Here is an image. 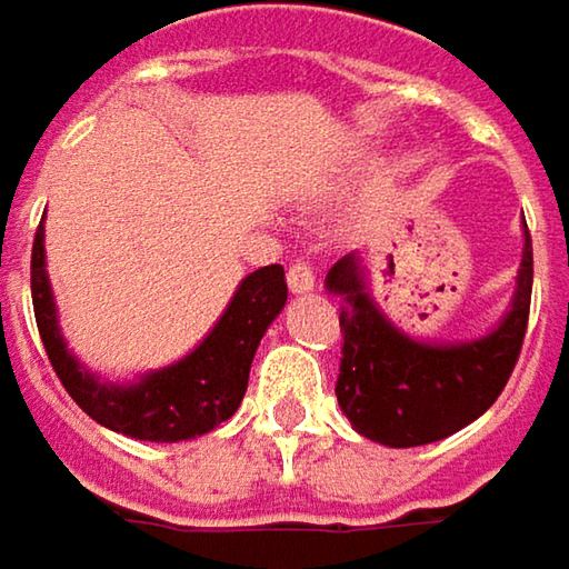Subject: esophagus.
<instances>
[{
    "label": "esophagus",
    "mask_w": 569,
    "mask_h": 569,
    "mask_svg": "<svg viewBox=\"0 0 569 569\" xmlns=\"http://www.w3.org/2000/svg\"><path fill=\"white\" fill-rule=\"evenodd\" d=\"M313 281H317L313 266H310L307 259H295L291 269H288V284H291V291H295V295H307V291H313Z\"/></svg>",
    "instance_id": "1"
}]
</instances>
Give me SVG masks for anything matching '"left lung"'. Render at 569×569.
Returning a JSON list of instances; mask_svg holds the SVG:
<instances>
[{"mask_svg":"<svg viewBox=\"0 0 569 569\" xmlns=\"http://www.w3.org/2000/svg\"><path fill=\"white\" fill-rule=\"evenodd\" d=\"M531 266L526 227L519 288L499 329L461 346H426L390 327L368 298L356 259H339L327 274L342 329L336 397L358 432L390 448H412L448 439L490 410L526 342Z\"/></svg>","mask_w":569,"mask_h":569,"instance_id":"obj_1","label":"left lung"}]
</instances>
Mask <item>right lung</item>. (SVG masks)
I'll return each instance as SVG.
<instances>
[{
    "label": "right lung",
    "mask_w": 569,
    "mask_h": 569,
    "mask_svg": "<svg viewBox=\"0 0 569 569\" xmlns=\"http://www.w3.org/2000/svg\"><path fill=\"white\" fill-rule=\"evenodd\" d=\"M31 300L43 352L67 393L82 410L96 422L130 439L182 441L211 432L237 412L249 383L252 356L288 300V281L281 266H266L242 278L227 313L191 356L130 387H108L96 381L67 352L43 269V223L31 246Z\"/></svg>",
    "instance_id": "obj_1"
}]
</instances>
